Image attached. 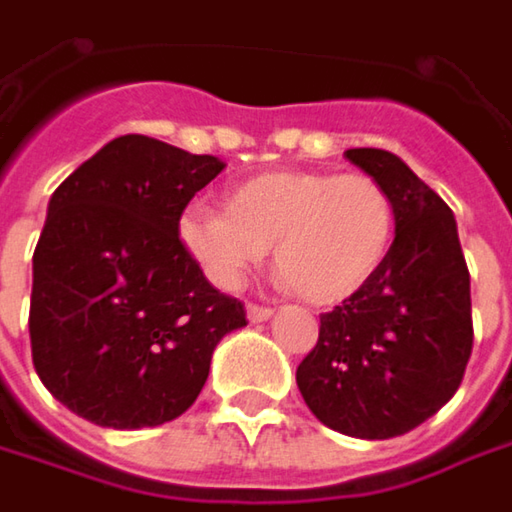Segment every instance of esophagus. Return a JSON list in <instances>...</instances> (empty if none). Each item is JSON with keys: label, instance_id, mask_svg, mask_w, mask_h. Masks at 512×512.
<instances>
[{"label": "esophagus", "instance_id": "34e87169", "mask_svg": "<svg viewBox=\"0 0 512 512\" xmlns=\"http://www.w3.org/2000/svg\"><path fill=\"white\" fill-rule=\"evenodd\" d=\"M246 315H249V321L260 323V321H269L272 315H275V309L272 306H260V303H249L246 306Z\"/></svg>", "mask_w": 512, "mask_h": 512}]
</instances>
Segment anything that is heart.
I'll use <instances>...</instances> for the list:
<instances>
[{
	"instance_id": "obj_1",
	"label": "heart",
	"mask_w": 512,
	"mask_h": 512,
	"mask_svg": "<svg viewBox=\"0 0 512 512\" xmlns=\"http://www.w3.org/2000/svg\"><path fill=\"white\" fill-rule=\"evenodd\" d=\"M177 232L220 289H237L275 246V266L300 298L329 306L361 292L384 266L395 203L361 171H266L234 183L223 212L189 209Z\"/></svg>"
}]
</instances>
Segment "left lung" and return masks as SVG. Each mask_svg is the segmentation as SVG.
<instances>
[{
  "label": "left lung",
  "instance_id": "1",
  "mask_svg": "<svg viewBox=\"0 0 512 512\" xmlns=\"http://www.w3.org/2000/svg\"><path fill=\"white\" fill-rule=\"evenodd\" d=\"M395 203V240L361 292L321 315L298 387L326 427L395 438L441 410L473 352L470 272L450 206L384 148H349Z\"/></svg>",
  "mask_w": 512,
  "mask_h": 512
}]
</instances>
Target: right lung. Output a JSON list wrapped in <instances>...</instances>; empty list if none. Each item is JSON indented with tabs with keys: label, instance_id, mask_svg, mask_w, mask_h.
<instances>
[{
	"label": "right lung",
	"instance_id": "1",
	"mask_svg": "<svg viewBox=\"0 0 512 512\" xmlns=\"http://www.w3.org/2000/svg\"><path fill=\"white\" fill-rule=\"evenodd\" d=\"M223 171L143 134L117 137L62 180L34 252L31 352L42 384L111 430L183 415L214 346L246 326L180 243L189 200Z\"/></svg>",
	"mask_w": 512,
	"mask_h": 512
}]
</instances>
